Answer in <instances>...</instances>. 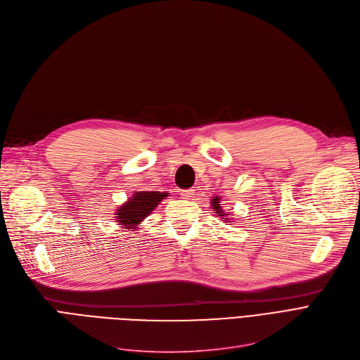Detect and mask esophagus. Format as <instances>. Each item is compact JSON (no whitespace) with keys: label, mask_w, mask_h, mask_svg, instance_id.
Returning a JSON list of instances; mask_svg holds the SVG:
<instances>
[{"label":"esophagus","mask_w":360,"mask_h":360,"mask_svg":"<svg viewBox=\"0 0 360 360\" xmlns=\"http://www.w3.org/2000/svg\"><path fill=\"white\" fill-rule=\"evenodd\" d=\"M194 195H195L194 190H184V191H181V197L184 200H191Z\"/></svg>","instance_id":"1"}]
</instances>
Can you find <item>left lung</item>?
<instances>
[{"label": "left lung", "instance_id": "left-lung-1", "mask_svg": "<svg viewBox=\"0 0 360 360\" xmlns=\"http://www.w3.org/2000/svg\"><path fill=\"white\" fill-rule=\"evenodd\" d=\"M220 198H221L220 195H217V197H213L210 204H212V207H213V209H214L213 212H214L216 214H219L220 217H224L226 220H228V216H229V214H226V213H224V209H223L221 204H220ZM229 223H231V221H229Z\"/></svg>", "mask_w": 360, "mask_h": 360}]
</instances>
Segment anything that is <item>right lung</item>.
I'll use <instances>...</instances> for the list:
<instances>
[{
	"label": "right lung",
	"instance_id": "1",
	"mask_svg": "<svg viewBox=\"0 0 360 360\" xmlns=\"http://www.w3.org/2000/svg\"><path fill=\"white\" fill-rule=\"evenodd\" d=\"M169 193L159 191H136L127 202L117 210V220L127 229H134L153 212L159 202L167 197Z\"/></svg>",
	"mask_w": 360,
	"mask_h": 360
}]
</instances>
